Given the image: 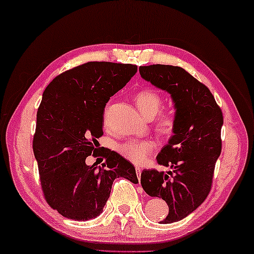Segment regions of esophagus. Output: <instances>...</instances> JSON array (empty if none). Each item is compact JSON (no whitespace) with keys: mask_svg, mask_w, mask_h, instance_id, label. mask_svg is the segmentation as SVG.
Listing matches in <instances>:
<instances>
[{"mask_svg":"<svg viewBox=\"0 0 254 254\" xmlns=\"http://www.w3.org/2000/svg\"><path fill=\"white\" fill-rule=\"evenodd\" d=\"M135 169H136V174H137V177H138V179H139V177H140V174H142V169H140L139 167H136Z\"/></svg>","mask_w":254,"mask_h":254,"instance_id":"34e87169","label":"esophagus"}]
</instances>
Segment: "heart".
I'll list each match as a JSON object with an SVG mask.
<instances>
[{
	"instance_id": "heart-1",
	"label": "heart",
	"mask_w": 254,
	"mask_h": 254,
	"mask_svg": "<svg viewBox=\"0 0 254 254\" xmlns=\"http://www.w3.org/2000/svg\"><path fill=\"white\" fill-rule=\"evenodd\" d=\"M135 101L139 111L145 118H153L162 105L161 96L152 89H144L138 92L135 96ZM175 127H176V117L173 112H166L159 117L157 128L161 134H173ZM154 147L155 143L152 139L132 138L120 144L118 151L125 159L129 160L130 162L135 165H143L149 159Z\"/></svg>"
}]
</instances>
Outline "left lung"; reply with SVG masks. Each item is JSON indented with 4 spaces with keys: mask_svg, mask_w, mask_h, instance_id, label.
Here are the masks:
<instances>
[{
    "mask_svg": "<svg viewBox=\"0 0 254 254\" xmlns=\"http://www.w3.org/2000/svg\"><path fill=\"white\" fill-rule=\"evenodd\" d=\"M139 73L170 94L174 103V135L157 157L159 165L173 171L145 169L140 175L146 194L167 202L169 212L162 224H171L196 210L211 190L214 165L221 152L224 118L209 88L183 68L152 64L139 67Z\"/></svg>",
    "mask_w": 254,
    "mask_h": 254,
    "instance_id": "1",
    "label": "left lung"
}]
</instances>
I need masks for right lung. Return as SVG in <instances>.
Instances as JSON below:
<instances>
[{
    "label": "right lung",
    "mask_w": 254,
    "mask_h": 254,
    "mask_svg": "<svg viewBox=\"0 0 254 254\" xmlns=\"http://www.w3.org/2000/svg\"><path fill=\"white\" fill-rule=\"evenodd\" d=\"M137 65L87 62L61 73L43 93L33 149L48 203L69 219L86 221L103 211L116 178L137 184L135 167L105 150L102 167L86 165L103 135V112Z\"/></svg>",
    "instance_id": "right-lung-1"
}]
</instances>
